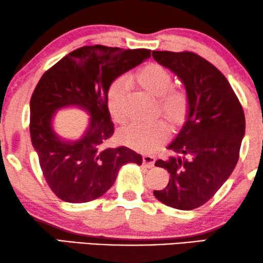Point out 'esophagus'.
Instances as JSON below:
<instances>
[{
    "mask_svg": "<svg viewBox=\"0 0 263 263\" xmlns=\"http://www.w3.org/2000/svg\"><path fill=\"white\" fill-rule=\"evenodd\" d=\"M142 162L147 167H153L155 164V157L150 156V155H143L142 156Z\"/></svg>",
    "mask_w": 263,
    "mask_h": 263,
    "instance_id": "esophagus-1",
    "label": "esophagus"
}]
</instances>
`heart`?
<instances>
[{"instance_id": "b5f03b06", "label": "heart", "mask_w": 263, "mask_h": 263, "mask_svg": "<svg viewBox=\"0 0 263 263\" xmlns=\"http://www.w3.org/2000/svg\"><path fill=\"white\" fill-rule=\"evenodd\" d=\"M134 83L149 96L158 99V110L172 129L185 122L189 111V99L182 89L171 88L172 77L160 64L150 63L134 76ZM126 89L121 81L110 86L107 93V107L115 122L126 118ZM167 137V128L162 121H134L121 129L120 140L136 152L149 153L160 147Z\"/></svg>"}]
</instances>
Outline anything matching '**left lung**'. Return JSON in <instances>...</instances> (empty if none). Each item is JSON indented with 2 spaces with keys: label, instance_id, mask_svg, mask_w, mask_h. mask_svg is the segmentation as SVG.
Masks as SVG:
<instances>
[{
  "label": "left lung",
  "instance_id": "left-lung-1",
  "mask_svg": "<svg viewBox=\"0 0 263 263\" xmlns=\"http://www.w3.org/2000/svg\"><path fill=\"white\" fill-rule=\"evenodd\" d=\"M153 57L179 78L189 99L186 121L167 145L175 156L155 163L171 178L154 196L190 211L209 201L233 172L245 136L243 109L225 76L200 55L153 51Z\"/></svg>",
  "mask_w": 263,
  "mask_h": 263
}]
</instances>
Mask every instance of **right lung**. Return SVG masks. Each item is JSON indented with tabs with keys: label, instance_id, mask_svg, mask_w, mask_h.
Masks as SVG:
<instances>
[{
	"label": "right lung",
	"instance_id": "obj_1",
	"mask_svg": "<svg viewBox=\"0 0 263 263\" xmlns=\"http://www.w3.org/2000/svg\"><path fill=\"white\" fill-rule=\"evenodd\" d=\"M148 58L147 49L84 46L60 59L38 81L30 100V136L46 183L62 200L97 199L111 187L122 165L142 164L134 150L106 147L114 134L107 93L116 78ZM67 106L90 116L78 140L63 139L53 128L55 113Z\"/></svg>",
	"mask_w": 263,
	"mask_h": 263
}]
</instances>
